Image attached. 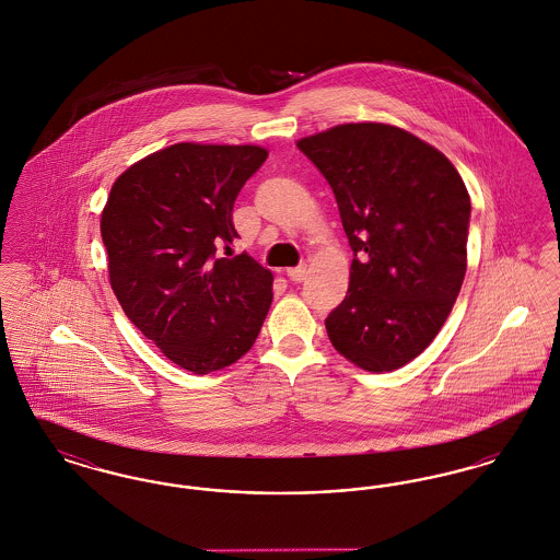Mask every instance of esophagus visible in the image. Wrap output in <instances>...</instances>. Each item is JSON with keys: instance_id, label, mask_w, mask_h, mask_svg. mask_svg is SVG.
I'll use <instances>...</instances> for the list:
<instances>
[{"instance_id": "obj_1", "label": "esophagus", "mask_w": 560, "mask_h": 560, "mask_svg": "<svg viewBox=\"0 0 560 560\" xmlns=\"http://www.w3.org/2000/svg\"><path fill=\"white\" fill-rule=\"evenodd\" d=\"M288 277L295 281V283H300V281H304V277H306V265H300V267L288 268Z\"/></svg>"}]
</instances>
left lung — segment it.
<instances>
[{
	"label": "left lung",
	"instance_id": "obj_1",
	"mask_svg": "<svg viewBox=\"0 0 560 560\" xmlns=\"http://www.w3.org/2000/svg\"><path fill=\"white\" fill-rule=\"evenodd\" d=\"M298 149L334 190L354 252L327 336L361 370H399L434 340L462 288L466 185L439 149L388 124L336 126Z\"/></svg>",
	"mask_w": 560,
	"mask_h": 560
}]
</instances>
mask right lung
Wrapping results in <instances>:
<instances>
[{
  "label": "right lung",
  "instance_id": "obj_1",
  "mask_svg": "<svg viewBox=\"0 0 560 560\" xmlns=\"http://www.w3.org/2000/svg\"><path fill=\"white\" fill-rule=\"evenodd\" d=\"M267 158L254 144L178 142L110 187L101 218L110 288L128 319L187 372L229 368L267 319L272 272L245 252L229 258L240 237L235 199Z\"/></svg>",
  "mask_w": 560,
  "mask_h": 560
}]
</instances>
